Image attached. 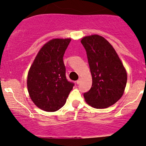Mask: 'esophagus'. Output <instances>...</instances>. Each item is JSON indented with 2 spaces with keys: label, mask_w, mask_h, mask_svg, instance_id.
Returning a JSON list of instances; mask_svg holds the SVG:
<instances>
[{
  "label": "esophagus",
  "mask_w": 146,
  "mask_h": 146,
  "mask_svg": "<svg viewBox=\"0 0 146 146\" xmlns=\"http://www.w3.org/2000/svg\"><path fill=\"white\" fill-rule=\"evenodd\" d=\"M76 82H77V84H79V83H81V79H78V80H77V81H76Z\"/></svg>",
  "instance_id": "esophagus-1"
}]
</instances>
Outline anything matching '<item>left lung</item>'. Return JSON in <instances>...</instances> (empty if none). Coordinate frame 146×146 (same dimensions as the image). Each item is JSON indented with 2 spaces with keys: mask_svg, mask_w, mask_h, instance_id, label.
Masks as SVG:
<instances>
[{
  "mask_svg": "<svg viewBox=\"0 0 146 146\" xmlns=\"http://www.w3.org/2000/svg\"><path fill=\"white\" fill-rule=\"evenodd\" d=\"M92 76V86L83 94L85 101L96 109L115 104L123 96L127 72L113 46L98 35L82 38Z\"/></svg>",
  "mask_w": 146,
  "mask_h": 146,
  "instance_id": "1",
  "label": "left lung"
}]
</instances>
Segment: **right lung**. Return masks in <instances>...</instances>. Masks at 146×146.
Returning <instances> with one entry per match:
<instances>
[{
	"mask_svg": "<svg viewBox=\"0 0 146 146\" xmlns=\"http://www.w3.org/2000/svg\"><path fill=\"white\" fill-rule=\"evenodd\" d=\"M71 38H53L40 48L27 75V89L35 105L54 112L65 104L74 84L66 79L63 57Z\"/></svg>",
	"mask_w": 146,
	"mask_h": 146,
	"instance_id": "1",
	"label": "right lung"
}]
</instances>
